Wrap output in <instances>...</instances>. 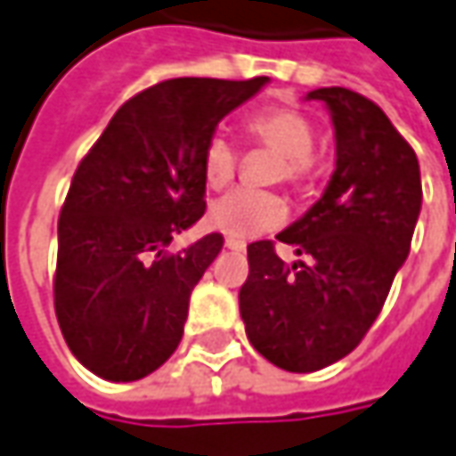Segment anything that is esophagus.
I'll return each instance as SVG.
<instances>
[{"mask_svg":"<svg viewBox=\"0 0 456 456\" xmlns=\"http://www.w3.org/2000/svg\"><path fill=\"white\" fill-rule=\"evenodd\" d=\"M224 248L234 249V252H242V249H245V242H242V240H234V237H227V240H224Z\"/></svg>","mask_w":456,"mask_h":456,"instance_id":"esophagus-1","label":"esophagus"}]
</instances>
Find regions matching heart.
Segmentation results:
<instances>
[{
  "mask_svg": "<svg viewBox=\"0 0 456 456\" xmlns=\"http://www.w3.org/2000/svg\"><path fill=\"white\" fill-rule=\"evenodd\" d=\"M245 129L252 145L278 155L273 170L275 181H286L298 191H306L316 183V178L322 175V163L314 155L316 125L306 111L283 104L265 107L248 117ZM237 166L240 155L232 140L222 132H214L201 150V173L208 189H227L237 175ZM286 201L278 193L240 189L214 201L208 222L234 240H249L267 229L281 227L286 222Z\"/></svg>",
  "mask_w": 456,
  "mask_h": 456,
  "instance_id": "heart-1",
  "label": "heart"
}]
</instances>
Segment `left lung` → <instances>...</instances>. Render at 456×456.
<instances>
[{
    "mask_svg": "<svg viewBox=\"0 0 456 456\" xmlns=\"http://www.w3.org/2000/svg\"><path fill=\"white\" fill-rule=\"evenodd\" d=\"M337 170L324 196L275 240L306 255L283 263L273 240L248 248L240 314L249 345L288 372H316L365 339L411 249L421 211L413 148L375 102L329 86Z\"/></svg>",
    "mask_w": 456,
    "mask_h": 456,
    "instance_id": "left-lung-1",
    "label": "left lung"
}]
</instances>
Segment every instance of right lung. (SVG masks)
Returning <instances> with one entry per match:
<instances>
[{
  "label": "right lung",
  "instance_id": "obj_1",
  "mask_svg": "<svg viewBox=\"0 0 456 456\" xmlns=\"http://www.w3.org/2000/svg\"><path fill=\"white\" fill-rule=\"evenodd\" d=\"M265 84L160 81L127 99L78 163L58 219L53 298L66 345L94 375L140 380L175 352L191 290L224 237L168 245L207 211V140Z\"/></svg>",
  "mask_w": 456,
  "mask_h": 456
}]
</instances>
